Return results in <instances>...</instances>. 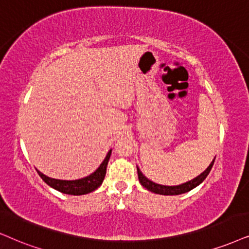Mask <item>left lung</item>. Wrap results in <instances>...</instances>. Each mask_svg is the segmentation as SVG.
<instances>
[{
    "label": "left lung",
    "instance_id": "8db88e82",
    "mask_svg": "<svg viewBox=\"0 0 249 249\" xmlns=\"http://www.w3.org/2000/svg\"><path fill=\"white\" fill-rule=\"evenodd\" d=\"M213 162H215V159L213 160V162L210 163V165L204 170L200 176H197L196 178L192 179L190 181L185 182V184L178 185V186H164V185L155 184V182H153L152 180H149V179L144 177L142 172L139 170V168H137V171H138V177H139L140 184L142 185L144 188H147L148 191L153 192V193H156V194H162V195H178V194L186 193V192L193 190L194 187H196L197 185H200L201 182L207 178V176L209 175L210 170H212L213 165Z\"/></svg>",
    "mask_w": 249,
    "mask_h": 249
}]
</instances>
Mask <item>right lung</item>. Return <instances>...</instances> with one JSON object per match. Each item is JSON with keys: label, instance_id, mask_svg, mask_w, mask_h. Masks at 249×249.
I'll use <instances>...</instances> for the list:
<instances>
[{"label": "right lung", "instance_id": "obj_1", "mask_svg": "<svg viewBox=\"0 0 249 249\" xmlns=\"http://www.w3.org/2000/svg\"><path fill=\"white\" fill-rule=\"evenodd\" d=\"M110 155H111V150H109V153L107 154L105 161L101 163V165L97 168L95 172H93L92 175L87 176V177L78 179V180H59V179L49 178L41 174L40 171H37V174L42 180L46 182L47 185H49L50 187L55 188L59 192L64 194H70V195H84L90 192L95 191L97 187H100V185L102 184L103 179L106 177L107 172V165H108Z\"/></svg>", "mask_w": 249, "mask_h": 249}]
</instances>
